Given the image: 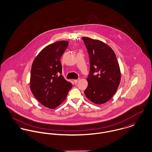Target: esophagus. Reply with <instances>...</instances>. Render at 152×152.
<instances>
[{"mask_svg":"<svg viewBox=\"0 0 152 152\" xmlns=\"http://www.w3.org/2000/svg\"><path fill=\"white\" fill-rule=\"evenodd\" d=\"M79 81H80V79H78V80H74V83H75V84H77Z\"/></svg>","mask_w":152,"mask_h":152,"instance_id":"1","label":"esophagus"}]
</instances>
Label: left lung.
I'll return each mask as SVG.
<instances>
[{
  "label": "left lung",
  "mask_w": 152,
  "mask_h": 152,
  "mask_svg": "<svg viewBox=\"0 0 152 152\" xmlns=\"http://www.w3.org/2000/svg\"><path fill=\"white\" fill-rule=\"evenodd\" d=\"M90 61L88 87L84 91L87 98L96 104L109 101L121 81V71L116 55L107 44L83 37Z\"/></svg>",
  "instance_id": "8db88e82"
}]
</instances>
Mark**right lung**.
<instances>
[{
	"label": "right lung",
	"instance_id": "right-lung-1",
	"mask_svg": "<svg viewBox=\"0 0 152 152\" xmlns=\"http://www.w3.org/2000/svg\"><path fill=\"white\" fill-rule=\"evenodd\" d=\"M68 45V42L63 40L47 45L32 64L31 91L38 101L48 108L55 109L63 103L72 87L61 75L60 58Z\"/></svg>",
	"mask_w": 152,
	"mask_h": 152
}]
</instances>
